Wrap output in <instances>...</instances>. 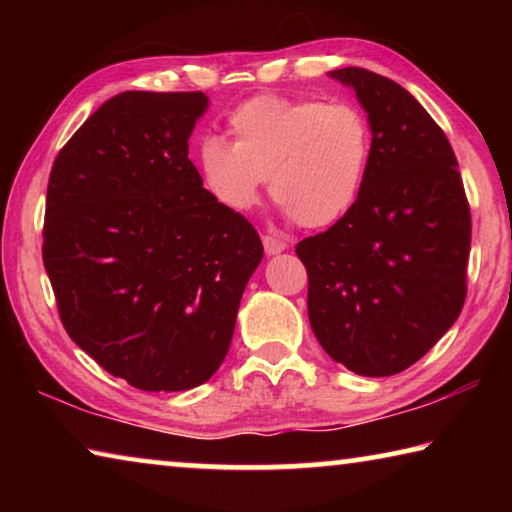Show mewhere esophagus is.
Instances as JSON below:
<instances>
[{
	"label": "esophagus",
	"mask_w": 512,
	"mask_h": 512,
	"mask_svg": "<svg viewBox=\"0 0 512 512\" xmlns=\"http://www.w3.org/2000/svg\"><path fill=\"white\" fill-rule=\"evenodd\" d=\"M264 250L266 255H280L282 250H287V241L280 239V237H273V235H264Z\"/></svg>",
	"instance_id": "esophagus-1"
}]
</instances>
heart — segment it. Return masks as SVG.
I'll use <instances>...</instances> for the list:
<instances>
[{
    "mask_svg": "<svg viewBox=\"0 0 512 512\" xmlns=\"http://www.w3.org/2000/svg\"><path fill=\"white\" fill-rule=\"evenodd\" d=\"M232 144L198 146L203 185L230 212H248L264 180L273 201L302 228H329L359 203L372 160V124L354 101L259 94L230 112Z\"/></svg>",
    "mask_w": 512,
    "mask_h": 512,
    "instance_id": "obj_1",
    "label": "heart"
}]
</instances>
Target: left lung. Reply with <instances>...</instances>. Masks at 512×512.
<instances>
[{
	"label": "left lung",
	"mask_w": 512,
	"mask_h": 512,
	"mask_svg": "<svg viewBox=\"0 0 512 512\" xmlns=\"http://www.w3.org/2000/svg\"><path fill=\"white\" fill-rule=\"evenodd\" d=\"M329 76L357 92L375 149L354 210L296 246L309 323L334 361L388 377L422 359L461 314L470 203L443 128L400 83L363 67Z\"/></svg>",
	"instance_id": "1"
}]
</instances>
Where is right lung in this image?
Here are the masks:
<instances>
[{
  "label": "right lung",
  "instance_id": "1",
  "mask_svg": "<svg viewBox=\"0 0 512 512\" xmlns=\"http://www.w3.org/2000/svg\"><path fill=\"white\" fill-rule=\"evenodd\" d=\"M203 92H121L49 173L42 262L63 327L140 391H189L219 370L264 246L189 160Z\"/></svg>",
  "mask_w": 512,
  "mask_h": 512
}]
</instances>
